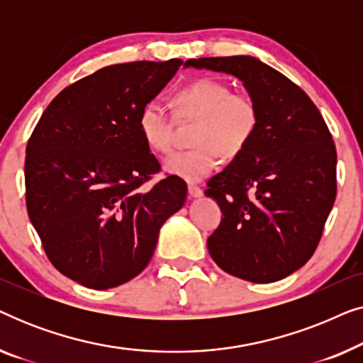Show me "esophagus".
Returning a JSON list of instances; mask_svg holds the SVG:
<instances>
[{
	"mask_svg": "<svg viewBox=\"0 0 363 363\" xmlns=\"http://www.w3.org/2000/svg\"><path fill=\"white\" fill-rule=\"evenodd\" d=\"M203 195V190L196 185H188V196L190 198H200Z\"/></svg>",
	"mask_w": 363,
	"mask_h": 363,
	"instance_id": "34e87169",
	"label": "esophagus"
}]
</instances>
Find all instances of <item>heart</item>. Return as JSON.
Returning <instances> with one entry per match:
<instances>
[{"label":"heart","instance_id":"1","mask_svg":"<svg viewBox=\"0 0 363 363\" xmlns=\"http://www.w3.org/2000/svg\"><path fill=\"white\" fill-rule=\"evenodd\" d=\"M178 121L196 118L190 150L177 152L165 160V170L186 182H200L216 170L221 155L236 158L246 150L257 127L259 106L246 91H231L220 79L201 77L173 94ZM137 127L152 152H170L175 118L160 104L148 101L138 111Z\"/></svg>","mask_w":363,"mask_h":363}]
</instances>
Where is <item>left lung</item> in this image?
I'll return each instance as SVG.
<instances>
[{
  "instance_id": "obj_1",
  "label": "left lung",
  "mask_w": 363,
  "mask_h": 363,
  "mask_svg": "<svg viewBox=\"0 0 363 363\" xmlns=\"http://www.w3.org/2000/svg\"><path fill=\"white\" fill-rule=\"evenodd\" d=\"M228 72L259 106L246 150L208 182L220 226L208 238L213 261L240 279L274 282L304 266L319 245L337 195V152L319 108L302 89L251 56L188 59Z\"/></svg>"
}]
</instances>
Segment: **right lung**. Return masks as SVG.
I'll return each mask as SVG.
<instances>
[{
  "label": "right lung",
  "mask_w": 363,
  "mask_h": 363,
  "mask_svg": "<svg viewBox=\"0 0 363 363\" xmlns=\"http://www.w3.org/2000/svg\"><path fill=\"white\" fill-rule=\"evenodd\" d=\"M183 64H113L62 89L26 145V208L48 259L69 279L108 289L145 269L186 183L162 172L138 111Z\"/></svg>",
  "instance_id": "add662e5"
}]
</instances>
